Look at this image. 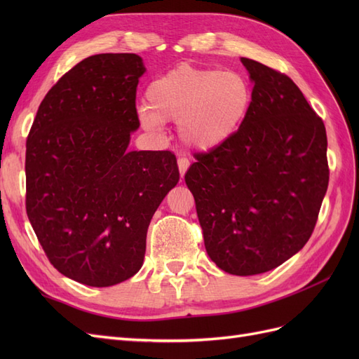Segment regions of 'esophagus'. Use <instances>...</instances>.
<instances>
[{
  "mask_svg": "<svg viewBox=\"0 0 359 359\" xmlns=\"http://www.w3.org/2000/svg\"><path fill=\"white\" fill-rule=\"evenodd\" d=\"M189 166H190V161H189L187 158H184V157L178 158V169H180V175H181V178H182L184 175H186V172H187Z\"/></svg>",
  "mask_w": 359,
  "mask_h": 359,
  "instance_id": "obj_1",
  "label": "esophagus"
}]
</instances>
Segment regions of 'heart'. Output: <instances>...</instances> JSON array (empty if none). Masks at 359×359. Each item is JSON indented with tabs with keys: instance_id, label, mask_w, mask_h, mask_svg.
<instances>
[{
	"instance_id": "heart-1",
	"label": "heart",
	"mask_w": 359,
	"mask_h": 359,
	"mask_svg": "<svg viewBox=\"0 0 359 359\" xmlns=\"http://www.w3.org/2000/svg\"><path fill=\"white\" fill-rule=\"evenodd\" d=\"M147 106L139 121L148 132L163 123H178L184 144L211 151L232 139L252 109V86L244 76L190 64L169 70L147 88Z\"/></svg>"
}]
</instances>
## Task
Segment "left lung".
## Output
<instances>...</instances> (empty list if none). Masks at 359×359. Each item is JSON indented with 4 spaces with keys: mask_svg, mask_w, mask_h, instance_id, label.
Wrapping results in <instances>:
<instances>
[{
    "mask_svg": "<svg viewBox=\"0 0 359 359\" xmlns=\"http://www.w3.org/2000/svg\"><path fill=\"white\" fill-rule=\"evenodd\" d=\"M241 62L255 85L252 109L232 139L194 154L186 184L212 262L255 276L286 262L311 236L330 181L328 140L289 76Z\"/></svg>",
    "mask_w": 359,
    "mask_h": 359,
    "instance_id": "8db88e82",
    "label": "left lung"
}]
</instances>
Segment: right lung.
<instances>
[{
  "instance_id": "add662e5",
  "label": "right lung",
  "mask_w": 359,
  "mask_h": 359,
  "mask_svg": "<svg viewBox=\"0 0 359 359\" xmlns=\"http://www.w3.org/2000/svg\"><path fill=\"white\" fill-rule=\"evenodd\" d=\"M136 53L82 60L40 103L27 139V214L49 262L93 287L133 277L180 172L170 151H127L139 128Z\"/></svg>"
}]
</instances>
